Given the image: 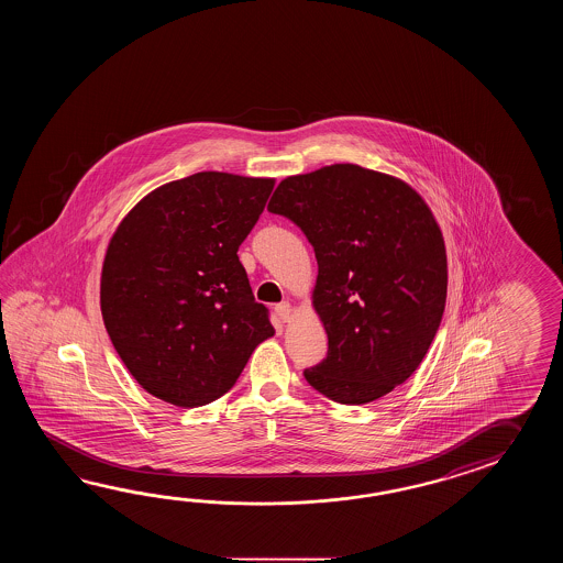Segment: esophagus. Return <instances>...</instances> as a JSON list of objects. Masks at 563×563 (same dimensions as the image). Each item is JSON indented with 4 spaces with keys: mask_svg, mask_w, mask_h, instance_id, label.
Masks as SVG:
<instances>
[{
    "mask_svg": "<svg viewBox=\"0 0 563 563\" xmlns=\"http://www.w3.org/2000/svg\"><path fill=\"white\" fill-rule=\"evenodd\" d=\"M276 313L279 316V320L282 322H287L289 318H291V306L287 303V301H282V303H277Z\"/></svg>",
    "mask_w": 563,
    "mask_h": 563,
    "instance_id": "1",
    "label": "esophagus"
}]
</instances>
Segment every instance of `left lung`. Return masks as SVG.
<instances>
[{
  "label": "left lung",
  "instance_id": "1",
  "mask_svg": "<svg viewBox=\"0 0 563 563\" xmlns=\"http://www.w3.org/2000/svg\"><path fill=\"white\" fill-rule=\"evenodd\" d=\"M267 209L311 243L313 310L328 356L303 371L340 405H366L417 371L441 325L446 250L429 205L405 180L330 165L277 185Z\"/></svg>",
  "mask_w": 563,
  "mask_h": 563
}]
</instances>
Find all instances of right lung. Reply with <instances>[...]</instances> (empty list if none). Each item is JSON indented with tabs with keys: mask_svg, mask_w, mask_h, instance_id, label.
Listing matches in <instances>:
<instances>
[{
	"mask_svg": "<svg viewBox=\"0 0 563 563\" xmlns=\"http://www.w3.org/2000/svg\"><path fill=\"white\" fill-rule=\"evenodd\" d=\"M274 185L219 170L170 180L134 205L110 238L102 320L148 395L175 407L209 405L276 334L238 257Z\"/></svg>",
	"mask_w": 563,
	"mask_h": 563,
	"instance_id": "add662e5",
	"label": "right lung"
}]
</instances>
